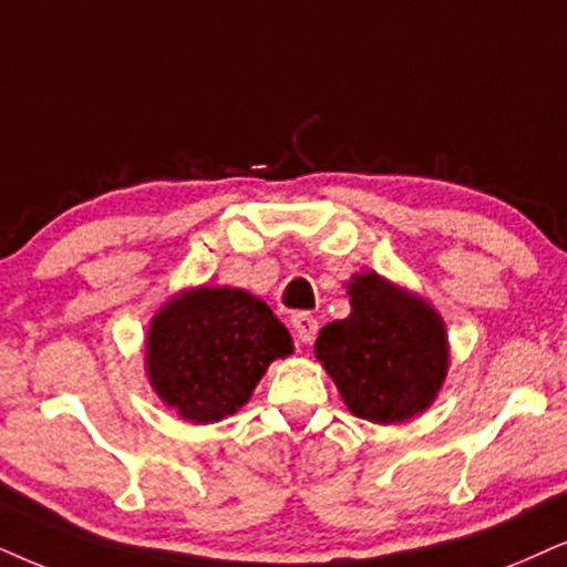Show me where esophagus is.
Wrapping results in <instances>:
<instances>
[{"mask_svg": "<svg viewBox=\"0 0 567 567\" xmlns=\"http://www.w3.org/2000/svg\"><path fill=\"white\" fill-rule=\"evenodd\" d=\"M317 329H319V321L311 317V313H296L292 317V332H296L298 342H303V346H311L313 337H317Z\"/></svg>", "mask_w": 567, "mask_h": 567, "instance_id": "1", "label": "esophagus"}]
</instances>
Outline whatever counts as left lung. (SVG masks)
I'll use <instances>...</instances> for the list:
<instances>
[{"instance_id":"8db88e82","label":"left lung","mask_w":567,"mask_h":567,"mask_svg":"<svg viewBox=\"0 0 567 567\" xmlns=\"http://www.w3.org/2000/svg\"><path fill=\"white\" fill-rule=\"evenodd\" d=\"M348 296L350 317L317 337V358L348 411L371 424H400L424 413L450 367L442 317L377 271L350 279Z\"/></svg>"}]
</instances>
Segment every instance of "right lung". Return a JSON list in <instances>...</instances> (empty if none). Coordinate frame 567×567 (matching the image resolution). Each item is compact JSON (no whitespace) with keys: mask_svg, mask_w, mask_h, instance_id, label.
<instances>
[{"mask_svg":"<svg viewBox=\"0 0 567 567\" xmlns=\"http://www.w3.org/2000/svg\"><path fill=\"white\" fill-rule=\"evenodd\" d=\"M290 353V332L264 300L240 288H196L152 319L146 371L181 419L212 424L238 413L269 363Z\"/></svg>","mask_w":567,"mask_h":567,"instance_id":"add662e5","label":"right lung"}]
</instances>
